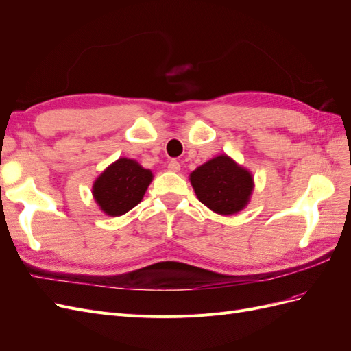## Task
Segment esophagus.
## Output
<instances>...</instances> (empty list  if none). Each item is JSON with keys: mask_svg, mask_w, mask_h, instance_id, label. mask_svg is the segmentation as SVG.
Masks as SVG:
<instances>
[{"mask_svg": "<svg viewBox=\"0 0 351 351\" xmlns=\"http://www.w3.org/2000/svg\"><path fill=\"white\" fill-rule=\"evenodd\" d=\"M168 169H171V171H174V173L180 171V162L177 161V159H171V161L168 162Z\"/></svg>", "mask_w": 351, "mask_h": 351, "instance_id": "34e87169", "label": "esophagus"}]
</instances>
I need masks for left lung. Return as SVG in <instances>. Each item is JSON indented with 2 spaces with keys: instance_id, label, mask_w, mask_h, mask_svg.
Here are the masks:
<instances>
[{
  "instance_id": "left-lung-1",
  "label": "left lung",
  "mask_w": 351,
  "mask_h": 351,
  "mask_svg": "<svg viewBox=\"0 0 351 351\" xmlns=\"http://www.w3.org/2000/svg\"><path fill=\"white\" fill-rule=\"evenodd\" d=\"M197 199L219 215H232L249 204L253 177L227 155H218L190 174Z\"/></svg>"
}]
</instances>
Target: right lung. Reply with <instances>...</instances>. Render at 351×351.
Masks as SVG:
<instances>
[{"label": "right lung", "instance_id": "add662e5", "mask_svg": "<svg viewBox=\"0 0 351 351\" xmlns=\"http://www.w3.org/2000/svg\"><path fill=\"white\" fill-rule=\"evenodd\" d=\"M152 178L151 169L134 159L120 158L95 180L93 199L105 214L120 217L141 204Z\"/></svg>", "mask_w": 351, "mask_h": 351}]
</instances>
